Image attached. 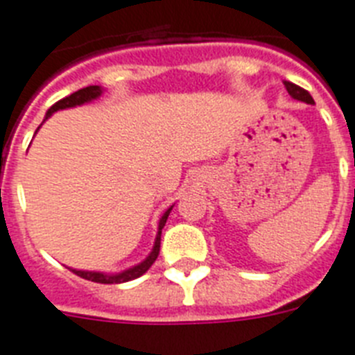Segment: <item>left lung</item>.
I'll return each instance as SVG.
<instances>
[{"label":"left lung","mask_w":355,"mask_h":355,"mask_svg":"<svg viewBox=\"0 0 355 355\" xmlns=\"http://www.w3.org/2000/svg\"><path fill=\"white\" fill-rule=\"evenodd\" d=\"M284 85H285V88H287L288 95H291L293 99L302 101V103H306V104H314V99H312V95L309 94V92H306V90H303L302 86L294 85V83H291V81H284Z\"/></svg>","instance_id":"8db88e82"}]
</instances>
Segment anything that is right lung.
<instances>
[{
  "label": "right lung",
  "mask_w": 355,
  "mask_h": 355,
  "mask_svg": "<svg viewBox=\"0 0 355 355\" xmlns=\"http://www.w3.org/2000/svg\"><path fill=\"white\" fill-rule=\"evenodd\" d=\"M101 95H103V88L97 85L94 86H86V88H81V90L73 92L71 95L64 97V99L58 101V103L50 106V110L46 112L44 115V121L52 115V113L59 112V110H67V108H76V106H81V104L86 103H92V101L99 99ZM43 121V122H44ZM40 130V128H37ZM35 130V132H37ZM173 205L166 209V213L162 214V218L159 220V231H157V238H155V243H153V249L148 256H146V260H142L141 263L133 265L130 269L126 270H121V272H115V274H106V272H97V270H77V269H70L71 272H76L77 276H81L85 279H90V282H95V284H124V282H130V279H135L139 276L146 272V270L150 269L151 265L155 263L157 260V256L160 252V236H162V229L166 225V220H168L169 213H171Z\"/></svg>",
  "instance_id": "1"
}]
</instances>
